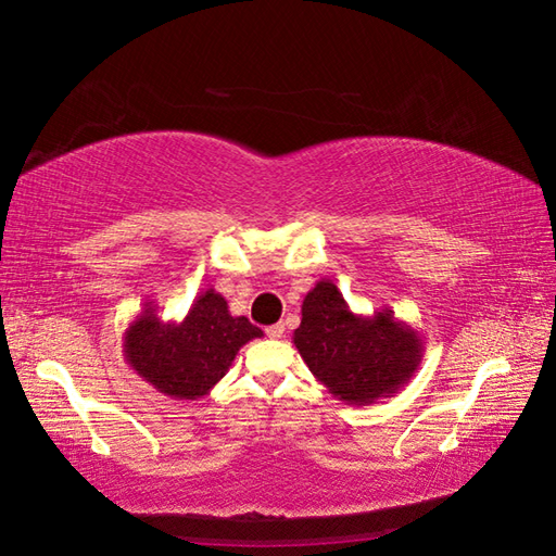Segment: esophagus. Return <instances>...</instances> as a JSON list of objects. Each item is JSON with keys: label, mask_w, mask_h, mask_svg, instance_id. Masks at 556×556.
Segmentation results:
<instances>
[{"label": "esophagus", "mask_w": 556, "mask_h": 556, "mask_svg": "<svg viewBox=\"0 0 556 556\" xmlns=\"http://www.w3.org/2000/svg\"><path fill=\"white\" fill-rule=\"evenodd\" d=\"M265 333H267L269 339H281V337H283V325H281V321H277V325L267 327V329H265Z\"/></svg>", "instance_id": "34e87169"}]
</instances>
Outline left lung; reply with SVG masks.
<instances>
[{"instance_id": "obj_1", "label": "left lung", "mask_w": 556, "mask_h": 556, "mask_svg": "<svg viewBox=\"0 0 556 556\" xmlns=\"http://www.w3.org/2000/svg\"><path fill=\"white\" fill-rule=\"evenodd\" d=\"M293 343L315 379L345 405H371L391 397L415 377L424 357L417 329L383 307L355 315L331 279L307 291Z\"/></svg>"}]
</instances>
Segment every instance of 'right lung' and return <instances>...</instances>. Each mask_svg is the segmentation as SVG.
Segmentation results:
<instances>
[{"label":"right lung","instance_id":"right-lung-1","mask_svg":"<svg viewBox=\"0 0 556 556\" xmlns=\"http://www.w3.org/2000/svg\"><path fill=\"white\" fill-rule=\"evenodd\" d=\"M261 337L263 331L247 317H231L223 295L205 289L182 321H163L153 303H144L123 333V353L159 393L197 400L225 377L243 345Z\"/></svg>","mask_w":556,"mask_h":556}]
</instances>
